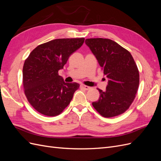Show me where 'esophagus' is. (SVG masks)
I'll return each instance as SVG.
<instances>
[{
    "label": "esophagus",
    "mask_w": 161,
    "mask_h": 161,
    "mask_svg": "<svg viewBox=\"0 0 161 161\" xmlns=\"http://www.w3.org/2000/svg\"><path fill=\"white\" fill-rule=\"evenodd\" d=\"M80 87L82 89H84L85 90H89L90 89V87L89 86H86L85 85H80Z\"/></svg>",
    "instance_id": "esophagus-1"
}]
</instances>
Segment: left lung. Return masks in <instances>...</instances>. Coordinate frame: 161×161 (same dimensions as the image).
<instances>
[{
	"label": "left lung",
	"instance_id": "left-lung-1",
	"mask_svg": "<svg viewBox=\"0 0 161 161\" xmlns=\"http://www.w3.org/2000/svg\"><path fill=\"white\" fill-rule=\"evenodd\" d=\"M108 79L105 91L98 89L92 105L105 118L123 114L132 103L139 85V72L131 53L115 42L104 38L85 40Z\"/></svg>",
	"mask_w": 161,
	"mask_h": 161
}]
</instances>
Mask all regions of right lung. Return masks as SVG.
<instances>
[{"instance_id":"add662e5","label":"right lung","mask_w":161,"mask_h":161,"mask_svg":"<svg viewBox=\"0 0 161 161\" xmlns=\"http://www.w3.org/2000/svg\"><path fill=\"white\" fill-rule=\"evenodd\" d=\"M84 41L83 37L53 40L36 47L25 60L23 69L24 91L30 103L40 114L58 115L70 103L80 85L65 82L58 71Z\"/></svg>"}]
</instances>
